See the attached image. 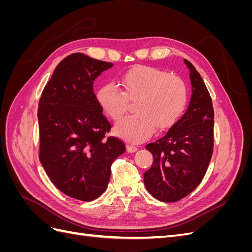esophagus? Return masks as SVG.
Instances as JSON below:
<instances>
[{
    "instance_id": "34e87169",
    "label": "esophagus",
    "mask_w": 252,
    "mask_h": 252,
    "mask_svg": "<svg viewBox=\"0 0 252 252\" xmlns=\"http://www.w3.org/2000/svg\"><path fill=\"white\" fill-rule=\"evenodd\" d=\"M136 150H138V147L131 146V145H128L127 146V151L129 152V154H133V152H135Z\"/></svg>"
}]
</instances>
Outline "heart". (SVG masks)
<instances>
[{"mask_svg": "<svg viewBox=\"0 0 252 252\" xmlns=\"http://www.w3.org/2000/svg\"><path fill=\"white\" fill-rule=\"evenodd\" d=\"M123 90L105 84L96 93V100L106 114L119 121L127 110L128 98L134 100L135 112L116 125V132L131 143H140L155 132L171 127L184 112L188 91L177 75L152 66H135L121 77Z\"/></svg>", "mask_w": 252, "mask_h": 252, "instance_id": "heart-1", "label": "heart"}]
</instances>
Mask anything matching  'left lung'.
Instances as JSON below:
<instances>
[{"label": "left lung", "instance_id": "obj_1", "mask_svg": "<svg viewBox=\"0 0 252 252\" xmlns=\"http://www.w3.org/2000/svg\"><path fill=\"white\" fill-rule=\"evenodd\" d=\"M189 69L191 97L183 117L163 138L146 145L154 156L144 173L147 191L161 202L172 203L188 195L202 182L213 151L212 101L201 74L184 60Z\"/></svg>", "mask_w": 252, "mask_h": 252}]
</instances>
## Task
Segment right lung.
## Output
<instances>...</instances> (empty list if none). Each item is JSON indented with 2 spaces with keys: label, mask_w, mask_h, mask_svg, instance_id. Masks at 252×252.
Here are the masks:
<instances>
[{
  "label": "right lung",
  "mask_w": 252,
  "mask_h": 252,
  "mask_svg": "<svg viewBox=\"0 0 252 252\" xmlns=\"http://www.w3.org/2000/svg\"><path fill=\"white\" fill-rule=\"evenodd\" d=\"M113 66L77 52L61 61L37 109L40 161L50 181L68 196L94 201L108 186L112 162L125 144L105 139L110 123L94 93V82Z\"/></svg>",
  "instance_id": "right-lung-1"
}]
</instances>
